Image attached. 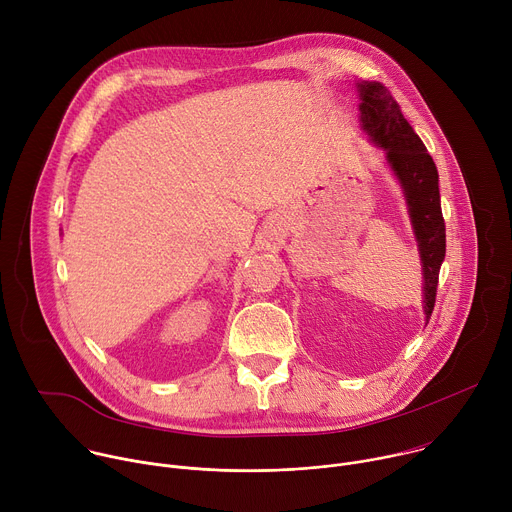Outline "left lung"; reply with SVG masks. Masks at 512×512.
Wrapping results in <instances>:
<instances>
[{
  "label": "left lung",
  "instance_id": "left-lung-1",
  "mask_svg": "<svg viewBox=\"0 0 512 512\" xmlns=\"http://www.w3.org/2000/svg\"><path fill=\"white\" fill-rule=\"evenodd\" d=\"M360 123L367 135L387 152L407 198L413 231L423 263V308L425 318L435 306L437 279L446 257V223L440 204V178L423 141L407 123L399 103L381 83H362Z\"/></svg>",
  "mask_w": 512,
  "mask_h": 512
}]
</instances>
